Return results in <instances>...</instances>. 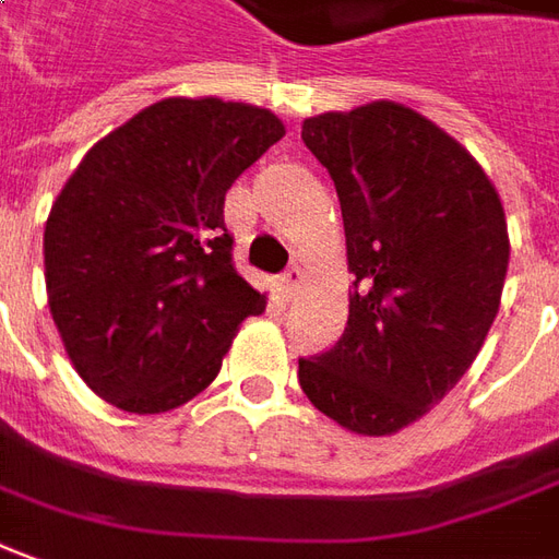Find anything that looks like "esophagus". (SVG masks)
<instances>
[{"instance_id":"34e87169","label":"esophagus","mask_w":559,"mask_h":559,"mask_svg":"<svg viewBox=\"0 0 559 559\" xmlns=\"http://www.w3.org/2000/svg\"><path fill=\"white\" fill-rule=\"evenodd\" d=\"M273 288H276V298L292 301V298L298 295V288H301V271H298V267H292V271H286L283 276H276Z\"/></svg>"}]
</instances>
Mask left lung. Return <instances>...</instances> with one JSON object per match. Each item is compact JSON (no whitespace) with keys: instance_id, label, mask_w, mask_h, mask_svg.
<instances>
[{"instance_id":"8db88e82","label":"left lung","mask_w":559,"mask_h":559,"mask_svg":"<svg viewBox=\"0 0 559 559\" xmlns=\"http://www.w3.org/2000/svg\"><path fill=\"white\" fill-rule=\"evenodd\" d=\"M301 140L337 188L356 280L341 341L298 359V380L349 432L392 435L484 346L511 252L502 200L460 142L390 99L307 118Z\"/></svg>"}]
</instances>
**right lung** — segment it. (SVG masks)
Masks as SVG:
<instances>
[{
    "label": "right lung",
    "mask_w": 559,
    "mask_h": 559,
    "mask_svg": "<svg viewBox=\"0 0 559 559\" xmlns=\"http://www.w3.org/2000/svg\"><path fill=\"white\" fill-rule=\"evenodd\" d=\"M283 136L267 109L169 96L81 157L45 225V286L99 399L130 414L191 402L264 310L230 264L225 194Z\"/></svg>",
    "instance_id": "1"
}]
</instances>
